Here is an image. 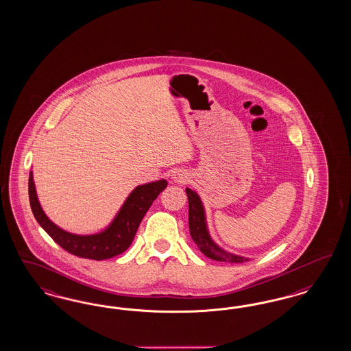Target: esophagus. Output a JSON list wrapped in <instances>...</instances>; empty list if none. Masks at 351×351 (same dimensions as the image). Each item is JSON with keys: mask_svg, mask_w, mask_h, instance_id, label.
I'll return each instance as SVG.
<instances>
[{"mask_svg": "<svg viewBox=\"0 0 351 351\" xmlns=\"http://www.w3.org/2000/svg\"><path fill=\"white\" fill-rule=\"evenodd\" d=\"M173 182H185L189 180V173L188 172H185V171H178V172H175L173 173Z\"/></svg>", "mask_w": 351, "mask_h": 351, "instance_id": "esophagus-1", "label": "esophagus"}]
</instances>
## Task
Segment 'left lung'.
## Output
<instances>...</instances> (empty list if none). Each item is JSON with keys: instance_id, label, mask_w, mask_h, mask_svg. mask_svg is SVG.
<instances>
[{"instance_id": "left-lung-1", "label": "left lung", "mask_w": 351, "mask_h": 351, "mask_svg": "<svg viewBox=\"0 0 351 351\" xmlns=\"http://www.w3.org/2000/svg\"><path fill=\"white\" fill-rule=\"evenodd\" d=\"M186 195L189 202V232L192 236L194 243L198 249L210 259L219 261V262H228V263H242L249 261L240 255L230 254L221 250L217 243L211 240L207 226H206L205 210L198 194L192 189L186 188Z\"/></svg>"}]
</instances>
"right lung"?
<instances>
[{
  "instance_id": "right-lung-1",
  "label": "right lung",
  "mask_w": 351,
  "mask_h": 351,
  "mask_svg": "<svg viewBox=\"0 0 351 351\" xmlns=\"http://www.w3.org/2000/svg\"><path fill=\"white\" fill-rule=\"evenodd\" d=\"M166 186V180H158L137 186L130 194L121 211L106 230L97 234L79 236L61 230L49 220L38 204L32 172H29L28 179L29 205L37 223L66 252L80 258L95 261L109 259L121 254L130 247L141 220L145 217L146 211Z\"/></svg>"
}]
</instances>
